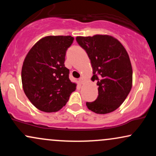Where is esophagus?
I'll return each instance as SVG.
<instances>
[{"mask_svg": "<svg viewBox=\"0 0 156 156\" xmlns=\"http://www.w3.org/2000/svg\"><path fill=\"white\" fill-rule=\"evenodd\" d=\"M84 81H85V78H84V77H80V79H79L80 83L83 84L84 83Z\"/></svg>", "mask_w": 156, "mask_h": 156, "instance_id": "esophagus-1", "label": "esophagus"}]
</instances>
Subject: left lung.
Wrapping results in <instances>:
<instances>
[{"label": "left lung", "mask_w": 156, "mask_h": 156, "mask_svg": "<svg viewBox=\"0 0 156 156\" xmlns=\"http://www.w3.org/2000/svg\"><path fill=\"white\" fill-rule=\"evenodd\" d=\"M76 41L88 54L93 69L92 80H97L98 86V98L87 102V108L100 114L114 112L132 88L133 70L126 50L109 35L77 37Z\"/></svg>", "instance_id": "obj_1"}]
</instances>
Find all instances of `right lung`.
Segmentation results:
<instances>
[{"label":"right lung","instance_id":"right-lung-1","mask_svg":"<svg viewBox=\"0 0 156 156\" xmlns=\"http://www.w3.org/2000/svg\"><path fill=\"white\" fill-rule=\"evenodd\" d=\"M73 40L71 36L44 37L25 58L21 72L23 90L42 112L59 111L76 90V83L69 80V70L64 66L66 51Z\"/></svg>","mask_w":156,"mask_h":156}]
</instances>
